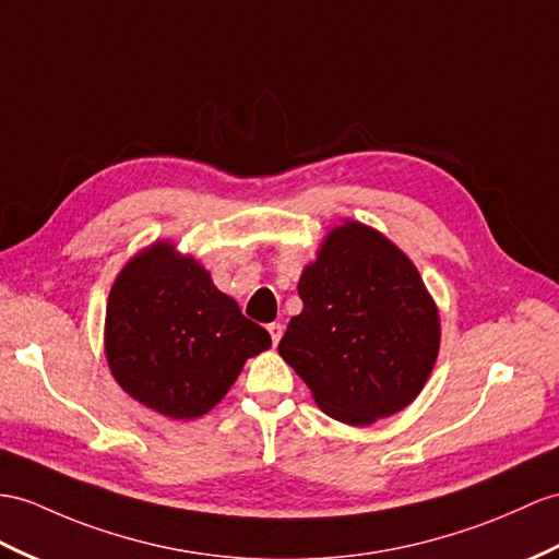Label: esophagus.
Here are the masks:
<instances>
[{"label": "esophagus", "mask_w": 559, "mask_h": 559, "mask_svg": "<svg viewBox=\"0 0 559 559\" xmlns=\"http://www.w3.org/2000/svg\"><path fill=\"white\" fill-rule=\"evenodd\" d=\"M267 332H270V338H272V346H277L282 334H284V326L280 322H272V324H267Z\"/></svg>", "instance_id": "34e87169"}]
</instances>
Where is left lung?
I'll list each match as a JSON object with an SVG mask.
<instances>
[{
  "instance_id": "left-lung-1",
  "label": "left lung",
  "mask_w": 559,
  "mask_h": 559,
  "mask_svg": "<svg viewBox=\"0 0 559 559\" xmlns=\"http://www.w3.org/2000/svg\"><path fill=\"white\" fill-rule=\"evenodd\" d=\"M304 310L277 346L324 415L367 427L411 405L439 358L441 318L415 263L344 221L298 280Z\"/></svg>"
}]
</instances>
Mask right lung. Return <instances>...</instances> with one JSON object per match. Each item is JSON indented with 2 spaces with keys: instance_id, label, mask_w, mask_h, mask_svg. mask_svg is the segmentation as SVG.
Instances as JSON below:
<instances>
[{
  "instance_id": "1",
  "label": "right lung",
  "mask_w": 559,
  "mask_h": 559,
  "mask_svg": "<svg viewBox=\"0 0 559 559\" xmlns=\"http://www.w3.org/2000/svg\"><path fill=\"white\" fill-rule=\"evenodd\" d=\"M270 344L211 272L168 239L134 253L108 294V370L130 399L163 417L197 419L213 411L243 362Z\"/></svg>"
}]
</instances>
